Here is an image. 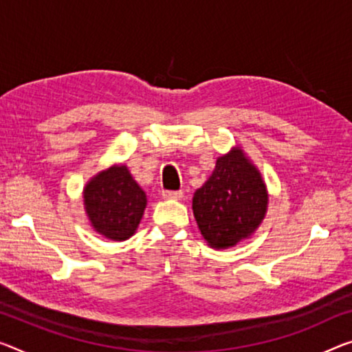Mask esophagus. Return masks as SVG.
Here are the masks:
<instances>
[{
  "instance_id": "esophagus-1",
  "label": "esophagus",
  "mask_w": 352,
  "mask_h": 352,
  "mask_svg": "<svg viewBox=\"0 0 352 352\" xmlns=\"http://www.w3.org/2000/svg\"><path fill=\"white\" fill-rule=\"evenodd\" d=\"M162 197H164L165 199H181L182 198V192L164 190V192H162Z\"/></svg>"
}]
</instances>
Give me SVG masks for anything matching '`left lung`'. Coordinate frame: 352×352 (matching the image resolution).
<instances>
[{
  "mask_svg": "<svg viewBox=\"0 0 352 352\" xmlns=\"http://www.w3.org/2000/svg\"><path fill=\"white\" fill-rule=\"evenodd\" d=\"M261 173L241 148L220 155L209 179L193 195V215L212 248H230L250 237L267 212Z\"/></svg>",
  "mask_w": 352,
  "mask_h": 352,
  "instance_id": "obj_1",
  "label": "left lung"
}]
</instances>
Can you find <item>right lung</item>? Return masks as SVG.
<instances>
[{
  "label": "right lung",
  "instance_id": "1",
  "mask_svg": "<svg viewBox=\"0 0 352 352\" xmlns=\"http://www.w3.org/2000/svg\"><path fill=\"white\" fill-rule=\"evenodd\" d=\"M91 226L111 241H126L137 231L146 208V193L126 165L97 173L83 188Z\"/></svg>",
  "mask_w": 352,
  "mask_h": 352
}]
</instances>
